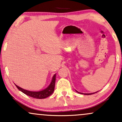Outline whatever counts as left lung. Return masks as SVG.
I'll return each instance as SVG.
<instances>
[{
  "label": "left lung",
  "mask_w": 122,
  "mask_h": 122,
  "mask_svg": "<svg viewBox=\"0 0 122 122\" xmlns=\"http://www.w3.org/2000/svg\"><path fill=\"white\" fill-rule=\"evenodd\" d=\"M76 91L77 92H78V93H81V94H84V95H92V94H93V93H96V92H95V93H80V92H78V91Z\"/></svg>",
  "instance_id": "8db88e82"
}]
</instances>
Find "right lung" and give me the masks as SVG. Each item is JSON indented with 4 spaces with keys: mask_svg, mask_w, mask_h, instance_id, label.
<instances>
[{
    "mask_svg": "<svg viewBox=\"0 0 122 122\" xmlns=\"http://www.w3.org/2000/svg\"><path fill=\"white\" fill-rule=\"evenodd\" d=\"M56 75L55 74V75L53 76L50 85L46 89H43L42 91H27L19 87V86H18L16 84L15 85L19 91H20L21 92H22L23 93L27 95V96L36 98V99H45V98H46L50 96L54 92L56 83Z\"/></svg>",
    "mask_w": 122,
    "mask_h": 122,
    "instance_id": "1",
    "label": "right lung"
}]
</instances>
